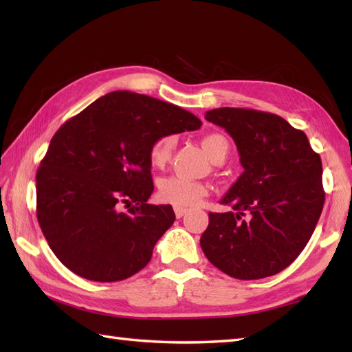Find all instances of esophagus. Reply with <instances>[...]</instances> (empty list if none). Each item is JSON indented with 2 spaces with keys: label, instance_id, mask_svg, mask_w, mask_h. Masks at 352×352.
<instances>
[{
  "label": "esophagus",
  "instance_id": "obj_1",
  "mask_svg": "<svg viewBox=\"0 0 352 352\" xmlns=\"http://www.w3.org/2000/svg\"><path fill=\"white\" fill-rule=\"evenodd\" d=\"M174 212H175V218L177 219H180V218H183V216L186 214V208L184 207H174Z\"/></svg>",
  "mask_w": 352,
  "mask_h": 352
}]
</instances>
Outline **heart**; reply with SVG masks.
Masks as SVG:
<instances>
[{
	"label": "heart",
	"instance_id": "1",
	"mask_svg": "<svg viewBox=\"0 0 352 352\" xmlns=\"http://www.w3.org/2000/svg\"><path fill=\"white\" fill-rule=\"evenodd\" d=\"M177 145L175 134H166L157 139L149 148V162L153 166L162 168L166 164ZM203 148L208 157L216 163L219 159L226 160L230 151L228 140L222 134H208L203 139ZM208 193L206 183L193 182L182 175L163 177L157 183V197L164 204L175 207H192L199 204Z\"/></svg>",
	"mask_w": 352,
	"mask_h": 352
}]
</instances>
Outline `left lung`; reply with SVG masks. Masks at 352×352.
Here are the masks:
<instances>
[{"label":"left lung","instance_id":"obj_1","mask_svg":"<svg viewBox=\"0 0 352 352\" xmlns=\"http://www.w3.org/2000/svg\"><path fill=\"white\" fill-rule=\"evenodd\" d=\"M206 119L234 139L245 170L221 201L233 210L208 213L201 248L233 278L278 274L300 256L322 213L320 157L305 133L278 115L221 107Z\"/></svg>","mask_w":352,"mask_h":352}]
</instances>
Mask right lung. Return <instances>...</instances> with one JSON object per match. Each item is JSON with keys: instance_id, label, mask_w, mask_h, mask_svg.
I'll return each mask as SVG.
<instances>
[{"instance_id": "add662e5", "label": "right lung", "mask_w": 352, "mask_h": 352, "mask_svg": "<svg viewBox=\"0 0 352 352\" xmlns=\"http://www.w3.org/2000/svg\"><path fill=\"white\" fill-rule=\"evenodd\" d=\"M201 124L174 104L116 91L56 131L36 174V214L69 271L111 283L149 263L154 245L175 221L169 204L146 203L154 190L149 148Z\"/></svg>"}]
</instances>
